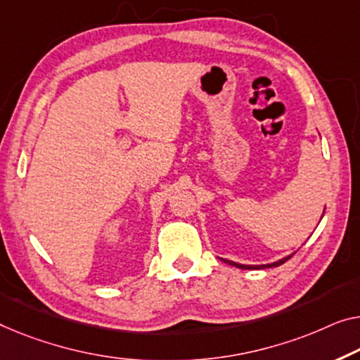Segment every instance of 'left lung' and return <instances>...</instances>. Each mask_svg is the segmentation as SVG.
<instances>
[{"label":"left lung","instance_id":"1","mask_svg":"<svg viewBox=\"0 0 360 360\" xmlns=\"http://www.w3.org/2000/svg\"><path fill=\"white\" fill-rule=\"evenodd\" d=\"M288 259H291V255H289V257H286V259H283V260H278V262H275V264H270V265H257V266H252V265H240V264H236V262H231V260H224V262H226V264H229V265H233V266L243 268V270H250V268H257V270H259V268H270V266H280V265H281V264H284V262H286Z\"/></svg>","mask_w":360,"mask_h":360}]
</instances>
